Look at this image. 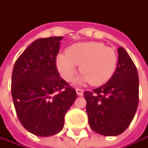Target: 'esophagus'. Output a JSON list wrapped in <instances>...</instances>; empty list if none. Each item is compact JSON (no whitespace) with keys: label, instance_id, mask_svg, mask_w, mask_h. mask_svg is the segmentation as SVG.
I'll use <instances>...</instances> for the list:
<instances>
[{"label":"esophagus","instance_id":"esophagus-1","mask_svg":"<svg viewBox=\"0 0 148 148\" xmlns=\"http://www.w3.org/2000/svg\"><path fill=\"white\" fill-rule=\"evenodd\" d=\"M76 93L78 96H82L83 95V90L82 89H76Z\"/></svg>","mask_w":148,"mask_h":148}]
</instances>
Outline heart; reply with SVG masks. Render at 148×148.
Instances as JSON below:
<instances>
[{
	"instance_id": "b5f03b06",
	"label": "heart",
	"mask_w": 148,
	"mask_h": 148,
	"mask_svg": "<svg viewBox=\"0 0 148 148\" xmlns=\"http://www.w3.org/2000/svg\"><path fill=\"white\" fill-rule=\"evenodd\" d=\"M82 75L78 83L89 82L93 86H100L108 82L116 69L115 51L99 42H77L66 49V53L56 57V67L60 76L71 82L79 68Z\"/></svg>"
}]
</instances>
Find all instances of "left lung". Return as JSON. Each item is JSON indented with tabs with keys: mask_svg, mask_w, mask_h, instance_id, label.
Masks as SVG:
<instances>
[{
	"mask_svg": "<svg viewBox=\"0 0 148 148\" xmlns=\"http://www.w3.org/2000/svg\"><path fill=\"white\" fill-rule=\"evenodd\" d=\"M117 51V67L112 78L103 86L83 94L91 130L108 137L121 134L129 127L138 105L137 68L123 47Z\"/></svg>",
	"mask_w": 148,
	"mask_h": 148,
	"instance_id": "8db88e82",
	"label": "left lung"
}]
</instances>
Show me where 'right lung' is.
<instances>
[{
	"label": "right lung",
	"mask_w": 148,
	"mask_h": 148,
	"mask_svg": "<svg viewBox=\"0 0 148 148\" xmlns=\"http://www.w3.org/2000/svg\"><path fill=\"white\" fill-rule=\"evenodd\" d=\"M62 39H37L13 67L11 95L16 114L24 128L38 137L53 136L62 130L65 114L77 97L56 67Z\"/></svg>",
	"instance_id": "1"
}]
</instances>
